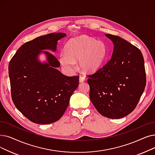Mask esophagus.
I'll return each mask as SVG.
<instances>
[{
	"mask_svg": "<svg viewBox=\"0 0 155 155\" xmlns=\"http://www.w3.org/2000/svg\"><path fill=\"white\" fill-rule=\"evenodd\" d=\"M85 76H80V77H79V82L80 83L84 82L85 81Z\"/></svg>",
	"mask_w": 155,
	"mask_h": 155,
	"instance_id": "1",
	"label": "esophagus"
}]
</instances>
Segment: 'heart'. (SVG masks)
Masks as SVG:
<instances>
[{"label": "heart", "instance_id": "b5f03b06", "mask_svg": "<svg viewBox=\"0 0 155 155\" xmlns=\"http://www.w3.org/2000/svg\"><path fill=\"white\" fill-rule=\"evenodd\" d=\"M106 56L107 48L104 42L82 35L68 40L64 52L59 54V61L68 72L75 71V61L78 60L80 68L84 71L92 72L101 66Z\"/></svg>", "mask_w": 155, "mask_h": 155}]
</instances>
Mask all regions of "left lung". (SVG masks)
I'll use <instances>...</instances> for the list:
<instances>
[{
	"label": "left lung",
	"mask_w": 155,
	"mask_h": 155,
	"mask_svg": "<svg viewBox=\"0 0 155 155\" xmlns=\"http://www.w3.org/2000/svg\"><path fill=\"white\" fill-rule=\"evenodd\" d=\"M113 44L111 59L89 75L90 99L103 116L118 119L130 114L144 91L146 72L140 51L118 36L105 34Z\"/></svg>",
	"instance_id": "8db88e82"
}]
</instances>
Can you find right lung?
<instances>
[{"label":"right lung","instance_id":"1","mask_svg":"<svg viewBox=\"0 0 155 155\" xmlns=\"http://www.w3.org/2000/svg\"><path fill=\"white\" fill-rule=\"evenodd\" d=\"M66 36L52 33L35 38L18 49L9 64L11 96L16 108L31 122L49 124L63 115L70 97L78 86L79 77H68L57 68L58 41ZM44 53L46 61L38 57Z\"/></svg>","mask_w":155,"mask_h":155}]
</instances>
